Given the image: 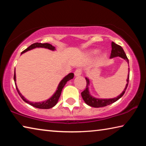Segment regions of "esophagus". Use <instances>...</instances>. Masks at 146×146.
<instances>
[{
	"label": "esophagus",
	"instance_id": "esophagus-1",
	"mask_svg": "<svg viewBox=\"0 0 146 146\" xmlns=\"http://www.w3.org/2000/svg\"><path fill=\"white\" fill-rule=\"evenodd\" d=\"M75 76H79V75H80L81 74H82V70H81V69H77V70H75Z\"/></svg>",
	"mask_w": 146,
	"mask_h": 146
}]
</instances>
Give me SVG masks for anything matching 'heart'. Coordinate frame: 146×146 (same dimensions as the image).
<instances>
[{
    "mask_svg": "<svg viewBox=\"0 0 146 146\" xmlns=\"http://www.w3.org/2000/svg\"><path fill=\"white\" fill-rule=\"evenodd\" d=\"M98 53V51H94V52H93V53Z\"/></svg>",
    "mask_w": 146,
    "mask_h": 146,
    "instance_id": "b5f03b06",
    "label": "heart"
}]
</instances>
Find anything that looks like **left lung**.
<instances>
[{
  "mask_svg": "<svg viewBox=\"0 0 146 146\" xmlns=\"http://www.w3.org/2000/svg\"><path fill=\"white\" fill-rule=\"evenodd\" d=\"M111 47H112V50H111V53L110 58H113L116 57V56H120V57L124 59V60H126L128 64H129V60L127 57L126 55L123 51V48L120 46L118 45V44H115V42H112L111 43ZM86 88L84 90L82 93H81V95H82V97L83 100H84V102L87 104L88 106H91V107L93 108H102L104 107V106H108L111 104L115 102L116 101H117L118 99L122 97L123 94L125 93V90L127 88L128 83H129V73H128L127 75V84L126 86H125V88L124 90H123V92L120 94L119 96H118L117 97L114 98H109V99H98V98H95L93 97L92 96L90 95V93H89L88 90V86L90 84V81H89L88 78H86Z\"/></svg>",
  "mask_w": 146,
  "mask_h": 146,
  "instance_id": "8db88e82",
  "label": "left lung"
}]
</instances>
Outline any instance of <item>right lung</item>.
<instances>
[{
	"label": "right lung",
	"mask_w": 146,
	"mask_h": 146,
	"mask_svg": "<svg viewBox=\"0 0 146 146\" xmlns=\"http://www.w3.org/2000/svg\"><path fill=\"white\" fill-rule=\"evenodd\" d=\"M36 48H48L49 49H51V50H55V47L53 46L50 44H48V43L42 44V43L36 42V43H34L33 44H31L30 46H29L28 48H26L25 50H24L23 52L21 53V54H23L24 53L26 52V51H28L29 50H31V49ZM73 76H74V74L73 73H71L70 74H68L67 76H66L65 77H64L62 79V80H61V82H60V84H59V85H58V88H57V90L56 91V92L52 96V97H51L50 98H49L48 100L44 101V102H29V101H28V100H27L26 98H24L23 95H22V94L20 93V91H19L18 88H17V87L16 83L15 82V86H16V89H17V92H18L19 95H20V97H21L22 99H23L24 101V102H26V103L29 104V105H31L32 106H33V107L36 108L49 109V108H53V106H55L56 104V103H57L58 100V98H59V97H60V96L61 95L62 90V89L64 87V86L66 85V82H68V81L71 80V79H72L73 78ZM13 79H14L15 82V81H16L15 71V73H14Z\"/></svg>",
	"instance_id": "right-lung-1"
}]
</instances>
